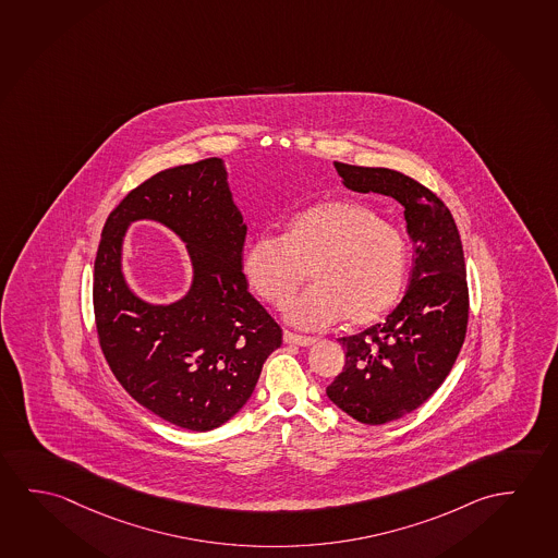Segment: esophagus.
<instances>
[{
    "label": "esophagus",
    "mask_w": 558,
    "mask_h": 558,
    "mask_svg": "<svg viewBox=\"0 0 558 558\" xmlns=\"http://www.w3.org/2000/svg\"><path fill=\"white\" fill-rule=\"evenodd\" d=\"M284 343H291V345L308 347L316 341L314 337L299 336V333H292V331H283Z\"/></svg>",
    "instance_id": "esophagus-1"
}]
</instances>
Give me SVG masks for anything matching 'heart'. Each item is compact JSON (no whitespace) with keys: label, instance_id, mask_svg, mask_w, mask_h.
<instances>
[{"label":"heart","instance_id":"obj_1","mask_svg":"<svg viewBox=\"0 0 558 558\" xmlns=\"http://www.w3.org/2000/svg\"><path fill=\"white\" fill-rule=\"evenodd\" d=\"M408 266L401 230L356 199L296 213L283 236H257L242 259L250 289L275 308L287 306L312 274L316 284L289 306V319L302 328L343 316L351 326L378 322L401 299Z\"/></svg>","mask_w":558,"mask_h":558}]
</instances>
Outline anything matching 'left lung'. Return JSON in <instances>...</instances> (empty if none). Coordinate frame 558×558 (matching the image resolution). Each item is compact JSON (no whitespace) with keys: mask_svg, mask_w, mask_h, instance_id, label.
<instances>
[{"mask_svg":"<svg viewBox=\"0 0 558 558\" xmlns=\"http://www.w3.org/2000/svg\"><path fill=\"white\" fill-rule=\"evenodd\" d=\"M333 165L349 190L403 205L415 248L403 301L384 324L339 339L345 366L326 389L359 423L384 425L421 408L460 354L469 318L465 259L450 209L428 187L398 170Z\"/></svg>","mask_w":558,"mask_h":558,"instance_id":"left-lung-1","label":"left lung"}]
</instances>
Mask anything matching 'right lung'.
Listing matches in <instances>:
<instances>
[{
  "mask_svg": "<svg viewBox=\"0 0 558 558\" xmlns=\"http://www.w3.org/2000/svg\"><path fill=\"white\" fill-rule=\"evenodd\" d=\"M149 218L187 244L193 284L172 305H150L124 283V229ZM246 225L221 159L167 169L108 215L100 234L93 304L98 343L116 380L143 408L187 430H213L256 388L283 331L248 292L242 271Z\"/></svg>",
  "mask_w": 558,
  "mask_h": 558,
  "instance_id": "obj_1",
  "label": "right lung"
}]
</instances>
